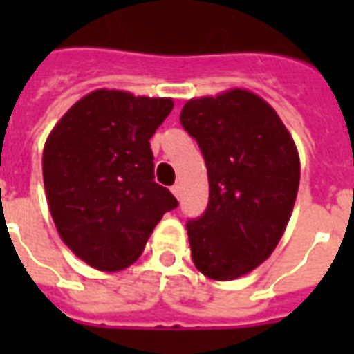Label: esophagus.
Listing matches in <instances>:
<instances>
[{"mask_svg": "<svg viewBox=\"0 0 354 354\" xmlns=\"http://www.w3.org/2000/svg\"><path fill=\"white\" fill-rule=\"evenodd\" d=\"M171 191H172V194H174V196H176L178 200L182 198V185H180V183H174Z\"/></svg>", "mask_w": 354, "mask_h": 354, "instance_id": "obj_1", "label": "esophagus"}]
</instances>
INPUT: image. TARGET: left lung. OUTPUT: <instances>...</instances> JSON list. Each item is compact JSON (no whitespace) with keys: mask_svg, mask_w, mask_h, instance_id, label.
I'll return each instance as SVG.
<instances>
[{"mask_svg":"<svg viewBox=\"0 0 354 354\" xmlns=\"http://www.w3.org/2000/svg\"><path fill=\"white\" fill-rule=\"evenodd\" d=\"M182 127L204 154L209 204L187 222L193 263L213 281L250 274L285 233L299 187V154L263 97L233 88L189 99Z\"/></svg>","mask_w":354,"mask_h":354,"instance_id":"1","label":"left lung"}]
</instances>
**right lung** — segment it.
<instances>
[{
  "mask_svg": "<svg viewBox=\"0 0 354 354\" xmlns=\"http://www.w3.org/2000/svg\"><path fill=\"white\" fill-rule=\"evenodd\" d=\"M171 97L101 88L75 102L44 145L47 205L64 244L101 272L128 268L178 200L154 182L149 139Z\"/></svg>",
  "mask_w": 354,
  "mask_h": 354,
  "instance_id": "obj_1",
  "label": "right lung"
}]
</instances>
